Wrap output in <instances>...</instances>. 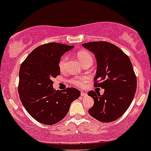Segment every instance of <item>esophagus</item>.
Returning a JSON list of instances; mask_svg holds the SVG:
<instances>
[{"mask_svg":"<svg viewBox=\"0 0 151 151\" xmlns=\"http://www.w3.org/2000/svg\"><path fill=\"white\" fill-rule=\"evenodd\" d=\"M81 96L82 97H83V96H87V93H85V92L82 91L81 93Z\"/></svg>","mask_w":151,"mask_h":151,"instance_id":"34e87169","label":"esophagus"}]
</instances>
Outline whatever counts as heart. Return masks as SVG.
<instances>
[{
    "mask_svg": "<svg viewBox=\"0 0 151 151\" xmlns=\"http://www.w3.org/2000/svg\"><path fill=\"white\" fill-rule=\"evenodd\" d=\"M77 58H78V60H80V62L82 64H83L84 63L87 62V61L88 60L92 61L91 55L88 52L86 51L79 52L77 54ZM67 60H68L67 56H64L61 58L60 61L59 63V67L61 70L64 69ZM86 81H87L86 78L78 77V78H74L72 81L74 84H76V85L79 86H83V84L86 82Z\"/></svg>",
    "mask_w": 151,
    "mask_h": 151,
    "instance_id": "heart-1",
    "label": "heart"
}]
</instances>
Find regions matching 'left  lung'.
<instances>
[{"mask_svg":"<svg viewBox=\"0 0 151 151\" xmlns=\"http://www.w3.org/2000/svg\"><path fill=\"white\" fill-rule=\"evenodd\" d=\"M82 46L94 54L97 63L94 86L104 89L103 95L93 91L88 93L94 101L89 114L102 122L116 120L129 108L136 91L137 79L132 63L111 43L91 42Z\"/></svg>","mask_w":151,"mask_h":151,"instance_id":"8db88e82","label":"left lung"}]
</instances>
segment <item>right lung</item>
<instances>
[{"label": "right lung", "instance_id": "obj_1", "mask_svg": "<svg viewBox=\"0 0 151 151\" xmlns=\"http://www.w3.org/2000/svg\"><path fill=\"white\" fill-rule=\"evenodd\" d=\"M74 46L50 42L41 45L29 55L19 70V93L24 108L39 122L51 125L63 119L80 91L53 88L52 79L60 74V58Z\"/></svg>", "mask_w": 151, "mask_h": 151}]
</instances>
